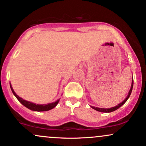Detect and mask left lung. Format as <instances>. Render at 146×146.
Here are the masks:
<instances>
[{
    "label": "left lung",
    "mask_w": 146,
    "mask_h": 146,
    "mask_svg": "<svg viewBox=\"0 0 146 146\" xmlns=\"http://www.w3.org/2000/svg\"><path fill=\"white\" fill-rule=\"evenodd\" d=\"M133 78L132 80V84H131V89H130L129 94H128L127 96H126V99H124L123 101L121 102L120 103H119V104L116 105V106L113 107V108H96V107H93V106H91V108H92V109H94V110H95L96 111H100V112H104V113H110V112H112L113 111H115V110H117V109L120 108V107L122 106V105H123L124 103H126V101H127L128 99H129V98L130 97V95H131V92H132V90H133Z\"/></svg>",
    "instance_id": "8db88e82"
}]
</instances>
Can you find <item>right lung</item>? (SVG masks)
<instances>
[{
  "instance_id": "add662e5",
  "label": "right lung",
  "mask_w": 146,
  "mask_h": 146,
  "mask_svg": "<svg viewBox=\"0 0 146 146\" xmlns=\"http://www.w3.org/2000/svg\"><path fill=\"white\" fill-rule=\"evenodd\" d=\"M10 88H11L12 92L13 94L15 95V97L17 98V99L22 104L25 106L26 108H27L29 110H32V111H49V110H52L55 108L56 105H58V102L60 101V99L57 100V101L54 102V103H47V104H43V105H39V104H36V103H32V102L30 101H27L26 100L22 99V98L20 97L17 94L14 92L13 88L11 86V84L10 83Z\"/></svg>"
}]
</instances>
